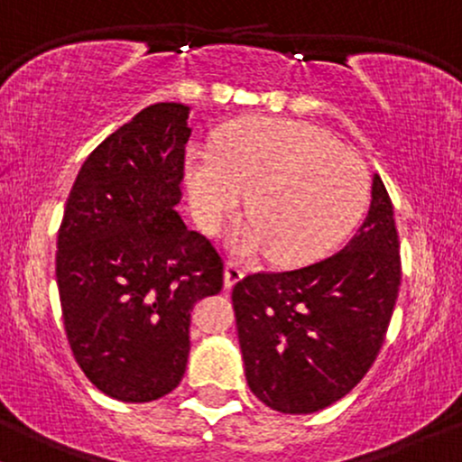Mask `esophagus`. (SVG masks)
<instances>
[{
	"label": "esophagus",
	"mask_w": 462,
	"mask_h": 462,
	"mask_svg": "<svg viewBox=\"0 0 462 462\" xmlns=\"http://www.w3.org/2000/svg\"><path fill=\"white\" fill-rule=\"evenodd\" d=\"M243 275H245V266L238 263V260H227L226 271H224L226 288H232L236 284V282H241Z\"/></svg>",
	"instance_id": "1"
}]
</instances>
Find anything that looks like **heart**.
I'll return each instance as SVG.
<instances>
[{
    "label": "heart",
    "mask_w": 462,
    "mask_h": 462,
    "mask_svg": "<svg viewBox=\"0 0 462 462\" xmlns=\"http://www.w3.org/2000/svg\"><path fill=\"white\" fill-rule=\"evenodd\" d=\"M189 196L208 232L232 221L249 196L254 221L235 236L241 252L269 247L277 264H303L340 243L370 199L364 159L331 133L286 118H255L227 129L213 154L187 168Z\"/></svg>",
    "instance_id": "1"
}]
</instances>
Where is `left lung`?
<instances>
[{"label": "left lung", "instance_id": "1", "mask_svg": "<svg viewBox=\"0 0 462 462\" xmlns=\"http://www.w3.org/2000/svg\"><path fill=\"white\" fill-rule=\"evenodd\" d=\"M390 193L372 178L357 235L329 258L254 273L232 291L245 376L266 407L308 415L346 396L374 364L400 288Z\"/></svg>", "mask_w": 462, "mask_h": 462}]
</instances>
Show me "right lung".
<instances>
[{
    "label": "right lung",
    "mask_w": 462,
    "mask_h": 462,
    "mask_svg": "<svg viewBox=\"0 0 462 462\" xmlns=\"http://www.w3.org/2000/svg\"><path fill=\"white\" fill-rule=\"evenodd\" d=\"M189 107L157 103L92 150L58 232L55 277L70 351L109 398L150 402L182 381L191 310L224 286V260L174 207Z\"/></svg>",
    "instance_id": "right-lung-1"
}]
</instances>
